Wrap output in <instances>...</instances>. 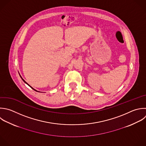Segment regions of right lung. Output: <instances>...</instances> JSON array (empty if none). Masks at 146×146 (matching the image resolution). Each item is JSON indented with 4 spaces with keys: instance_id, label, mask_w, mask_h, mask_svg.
Returning a JSON list of instances; mask_svg holds the SVG:
<instances>
[{
    "instance_id": "right-lung-1",
    "label": "right lung",
    "mask_w": 146,
    "mask_h": 146,
    "mask_svg": "<svg viewBox=\"0 0 146 146\" xmlns=\"http://www.w3.org/2000/svg\"><path fill=\"white\" fill-rule=\"evenodd\" d=\"M20 76H21V75H20ZM21 78H22V80H23V81H24V82H25V83H26V84H28V85H29V86H30V85H29V84H28V83H26V82H25V80H24V79H23V78H22V77H21ZM30 87H31V86H30ZM31 88H33V90H35V91H36V90H35V89H34V88H33V87H31Z\"/></svg>"
}]
</instances>
